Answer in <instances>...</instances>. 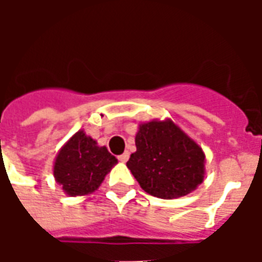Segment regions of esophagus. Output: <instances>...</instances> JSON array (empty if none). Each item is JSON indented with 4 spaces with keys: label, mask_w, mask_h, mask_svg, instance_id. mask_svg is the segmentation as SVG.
Returning <instances> with one entry per match:
<instances>
[{
    "label": "esophagus",
    "mask_w": 262,
    "mask_h": 262,
    "mask_svg": "<svg viewBox=\"0 0 262 262\" xmlns=\"http://www.w3.org/2000/svg\"><path fill=\"white\" fill-rule=\"evenodd\" d=\"M118 159H119V161H122V163H126V161L129 160V153H127V151H125L123 154H120Z\"/></svg>",
    "instance_id": "obj_1"
}]
</instances>
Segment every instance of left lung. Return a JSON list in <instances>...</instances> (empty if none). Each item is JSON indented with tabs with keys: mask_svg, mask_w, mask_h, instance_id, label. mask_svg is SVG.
Masks as SVG:
<instances>
[{
	"mask_svg": "<svg viewBox=\"0 0 262 262\" xmlns=\"http://www.w3.org/2000/svg\"><path fill=\"white\" fill-rule=\"evenodd\" d=\"M205 154L171 120L143 123L136 135V153L126 163L140 187L163 199L192 192L203 181Z\"/></svg>",
	"mask_w": 262,
	"mask_h": 262,
	"instance_id": "obj_1",
	"label": "left lung"
}]
</instances>
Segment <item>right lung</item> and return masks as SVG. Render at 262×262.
I'll return each mask as SVG.
<instances>
[{"instance_id": "1", "label": "right lung", "mask_w": 262, "mask_h": 262, "mask_svg": "<svg viewBox=\"0 0 262 262\" xmlns=\"http://www.w3.org/2000/svg\"><path fill=\"white\" fill-rule=\"evenodd\" d=\"M118 163L106 147L82 130L77 132L60 150L54 163V178L71 196L94 192Z\"/></svg>"}]
</instances>
